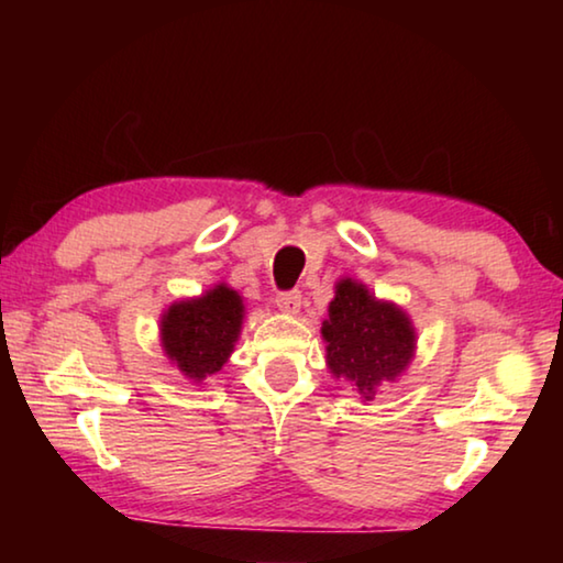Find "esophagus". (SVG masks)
<instances>
[{
	"label": "esophagus",
	"instance_id": "34e87169",
	"mask_svg": "<svg viewBox=\"0 0 563 563\" xmlns=\"http://www.w3.org/2000/svg\"><path fill=\"white\" fill-rule=\"evenodd\" d=\"M300 302H302L300 290H288V292L275 295V305H278L283 312H290V316H295V312L300 310Z\"/></svg>",
	"mask_w": 563,
	"mask_h": 563
}]
</instances>
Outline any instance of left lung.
<instances>
[{
  "label": "left lung",
  "mask_w": 563,
  "mask_h": 563,
  "mask_svg": "<svg viewBox=\"0 0 563 563\" xmlns=\"http://www.w3.org/2000/svg\"><path fill=\"white\" fill-rule=\"evenodd\" d=\"M320 332L328 342L330 373L347 379L365 399H373L383 383H395L415 357L417 335L407 312L377 300L352 278L335 285Z\"/></svg>",
  "instance_id": "left-lung-1"
}]
</instances>
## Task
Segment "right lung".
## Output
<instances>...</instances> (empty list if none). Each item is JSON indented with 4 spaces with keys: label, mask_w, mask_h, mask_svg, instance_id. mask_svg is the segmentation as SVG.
<instances>
[{
    "label": "right lung",
    "mask_w": 563,
    "mask_h": 563,
    "mask_svg": "<svg viewBox=\"0 0 563 563\" xmlns=\"http://www.w3.org/2000/svg\"><path fill=\"white\" fill-rule=\"evenodd\" d=\"M243 316V298L221 283L201 298L170 305L161 316V347L188 379L203 383L231 357Z\"/></svg>",
    "instance_id": "1"
}]
</instances>
